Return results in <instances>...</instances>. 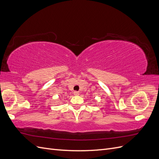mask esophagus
I'll return each mask as SVG.
<instances>
[{
  "mask_svg": "<svg viewBox=\"0 0 159 159\" xmlns=\"http://www.w3.org/2000/svg\"><path fill=\"white\" fill-rule=\"evenodd\" d=\"M74 94L75 95H78L80 93H79L78 91H75L74 92Z\"/></svg>",
  "mask_w": 159,
  "mask_h": 159,
  "instance_id": "34e87169",
  "label": "esophagus"
}]
</instances>
